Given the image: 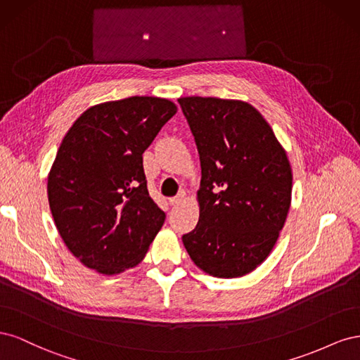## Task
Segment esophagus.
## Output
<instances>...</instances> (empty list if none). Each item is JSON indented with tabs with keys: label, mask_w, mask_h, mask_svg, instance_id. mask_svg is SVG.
<instances>
[{
	"label": "esophagus",
	"mask_w": 360,
	"mask_h": 360,
	"mask_svg": "<svg viewBox=\"0 0 360 360\" xmlns=\"http://www.w3.org/2000/svg\"><path fill=\"white\" fill-rule=\"evenodd\" d=\"M184 197H186V193H184V191H180L176 197H172V198H169V204L171 205H177V204H180L183 200H184Z\"/></svg>",
	"instance_id": "1"
}]
</instances>
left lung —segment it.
<instances>
[{"instance_id": "8db88e82", "label": "left lung", "mask_w": 360, "mask_h": 360, "mask_svg": "<svg viewBox=\"0 0 360 360\" xmlns=\"http://www.w3.org/2000/svg\"><path fill=\"white\" fill-rule=\"evenodd\" d=\"M201 162L200 219L184 234L192 261L216 278H238L274 249L291 202L290 162L252 105L181 97Z\"/></svg>"}]
</instances>
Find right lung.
<instances>
[{"label": "right lung", "instance_id": "obj_1", "mask_svg": "<svg viewBox=\"0 0 360 360\" xmlns=\"http://www.w3.org/2000/svg\"><path fill=\"white\" fill-rule=\"evenodd\" d=\"M177 106L134 96L86 110L48 177L53 222L70 252L103 275L135 267L165 221L150 198L143 153Z\"/></svg>", "mask_w": 360, "mask_h": 360}]
</instances>
